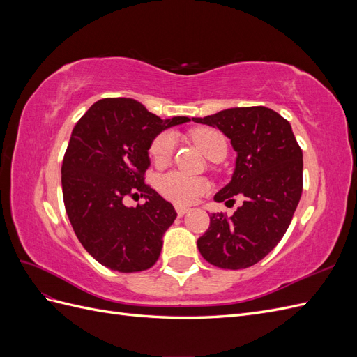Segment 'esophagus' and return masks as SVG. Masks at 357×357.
I'll return each instance as SVG.
<instances>
[{
    "instance_id": "1",
    "label": "esophagus",
    "mask_w": 357,
    "mask_h": 357,
    "mask_svg": "<svg viewBox=\"0 0 357 357\" xmlns=\"http://www.w3.org/2000/svg\"><path fill=\"white\" fill-rule=\"evenodd\" d=\"M176 211H177V215H178V218H183V215L188 214V213L190 211V208H188V207H181V205H177V207H176Z\"/></svg>"
}]
</instances>
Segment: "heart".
<instances>
[{
  "label": "heart",
  "mask_w": 357,
  "mask_h": 357,
  "mask_svg": "<svg viewBox=\"0 0 357 357\" xmlns=\"http://www.w3.org/2000/svg\"><path fill=\"white\" fill-rule=\"evenodd\" d=\"M192 139L202 152L211 158L219 150H226L225 137L211 128H199L192 132ZM176 149L174 134L169 131L160 132L150 146V156L156 165H165L169 162ZM158 189L167 199L188 205L195 202L208 190V183L199 177H190L180 171H171L158 178Z\"/></svg>",
  "instance_id": "heart-1"
}]
</instances>
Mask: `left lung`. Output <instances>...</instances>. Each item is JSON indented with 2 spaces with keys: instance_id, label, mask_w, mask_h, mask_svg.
Wrapping results in <instances>:
<instances>
[{
  "instance_id": "8db88e82",
  "label": "left lung",
  "mask_w": 357,
  "mask_h": 357,
  "mask_svg": "<svg viewBox=\"0 0 357 357\" xmlns=\"http://www.w3.org/2000/svg\"><path fill=\"white\" fill-rule=\"evenodd\" d=\"M192 121L220 129L236 152L232 180L214 201L244 197L231 218L210 214L198 250L214 266L248 268L280 243L294 218L302 193V150L286 119L262 105L235 107Z\"/></svg>"
}]
</instances>
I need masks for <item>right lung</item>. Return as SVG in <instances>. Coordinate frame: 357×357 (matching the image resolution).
Masks as SVG:
<instances>
[{"mask_svg":"<svg viewBox=\"0 0 357 357\" xmlns=\"http://www.w3.org/2000/svg\"><path fill=\"white\" fill-rule=\"evenodd\" d=\"M189 121H162L135 100L104 98L75 123L61 168L63 204L79 241L101 265L138 273L156 264L177 213L144 183L149 149L164 129ZM126 196L146 202L126 208Z\"/></svg>","mask_w":357,"mask_h":357,"instance_id":"right-lung-1","label":"right lung"}]
</instances>
